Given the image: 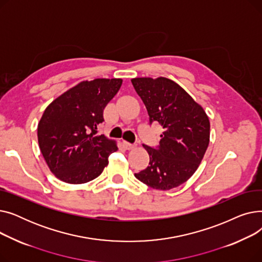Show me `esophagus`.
<instances>
[{
    "label": "esophagus",
    "instance_id": "1",
    "mask_svg": "<svg viewBox=\"0 0 262 262\" xmlns=\"http://www.w3.org/2000/svg\"><path fill=\"white\" fill-rule=\"evenodd\" d=\"M123 144H124V146H125L127 149H132V148L135 147V144H132V143L127 142V141H123Z\"/></svg>",
    "mask_w": 262,
    "mask_h": 262
}]
</instances>
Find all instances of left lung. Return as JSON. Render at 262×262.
Here are the masks:
<instances>
[{
	"label": "left lung",
	"instance_id": "left-lung-1",
	"mask_svg": "<svg viewBox=\"0 0 262 262\" xmlns=\"http://www.w3.org/2000/svg\"><path fill=\"white\" fill-rule=\"evenodd\" d=\"M132 82L146 107L149 124L158 122L163 128L157 147L143 145L149 162L135 176L153 189L176 188L200 166L209 144V119L203 107L169 78L138 77Z\"/></svg>",
	"mask_w": 262,
	"mask_h": 262
}]
</instances>
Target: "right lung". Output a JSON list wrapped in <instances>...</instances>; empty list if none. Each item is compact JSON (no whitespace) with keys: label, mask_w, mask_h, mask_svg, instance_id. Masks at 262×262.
Instances as JSON below:
<instances>
[{"label":"right lung","mask_w":262,"mask_h":262,"mask_svg":"<svg viewBox=\"0 0 262 262\" xmlns=\"http://www.w3.org/2000/svg\"><path fill=\"white\" fill-rule=\"evenodd\" d=\"M121 78L79 82L55 99L38 123V143L51 172L68 184H85L108 164L117 143L98 135L106 105L118 93Z\"/></svg>","instance_id":"right-lung-1"}]
</instances>
